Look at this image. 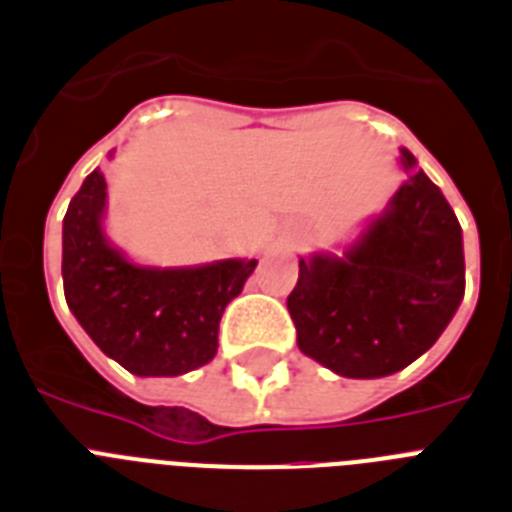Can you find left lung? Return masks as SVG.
Wrapping results in <instances>:
<instances>
[{
    "mask_svg": "<svg viewBox=\"0 0 512 512\" xmlns=\"http://www.w3.org/2000/svg\"><path fill=\"white\" fill-rule=\"evenodd\" d=\"M405 170L415 157L400 149ZM465 294L463 231L415 170L342 257L299 260L286 307L299 350L347 378L402 371L442 336Z\"/></svg>",
    "mask_w": 512,
    "mask_h": 512,
    "instance_id": "1",
    "label": "left lung"
}]
</instances>
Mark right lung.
I'll use <instances>...</instances> for the list:
<instances>
[{"mask_svg": "<svg viewBox=\"0 0 512 512\" xmlns=\"http://www.w3.org/2000/svg\"><path fill=\"white\" fill-rule=\"evenodd\" d=\"M105 176H86L62 220V286L99 350L136 376H181L210 363L226 305L257 260L144 268L107 242Z\"/></svg>", "mask_w": 512, "mask_h": 512, "instance_id": "1", "label": "right lung"}]
</instances>
